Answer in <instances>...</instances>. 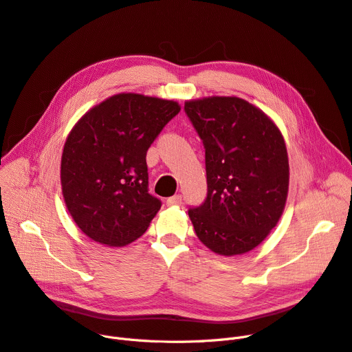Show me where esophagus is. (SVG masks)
I'll list each match as a JSON object with an SVG mask.
<instances>
[{"label":"esophagus","instance_id":"esophagus-1","mask_svg":"<svg viewBox=\"0 0 352 352\" xmlns=\"http://www.w3.org/2000/svg\"><path fill=\"white\" fill-rule=\"evenodd\" d=\"M182 204V197L178 194V195H174V197H170L167 199V205L170 206H174V205H181Z\"/></svg>","mask_w":352,"mask_h":352}]
</instances>
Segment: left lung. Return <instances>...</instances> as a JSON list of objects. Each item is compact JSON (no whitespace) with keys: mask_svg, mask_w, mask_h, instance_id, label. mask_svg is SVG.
Instances as JSON below:
<instances>
[{"mask_svg":"<svg viewBox=\"0 0 352 352\" xmlns=\"http://www.w3.org/2000/svg\"><path fill=\"white\" fill-rule=\"evenodd\" d=\"M205 147L208 195L188 210L198 239L222 256L259 246L282 217L289 192V155L270 117L236 96L185 102Z\"/></svg>","mask_w":352,"mask_h":352,"instance_id":"left-lung-1","label":"left lung"}]
</instances>
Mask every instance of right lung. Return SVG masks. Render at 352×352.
Wrapping results in <instances>:
<instances>
[{
  "label": "right lung",
  "instance_id": "1",
  "mask_svg": "<svg viewBox=\"0 0 352 352\" xmlns=\"http://www.w3.org/2000/svg\"><path fill=\"white\" fill-rule=\"evenodd\" d=\"M178 102L117 93L72 127L60 160L62 195L87 238L110 248L138 239L161 208L148 194L146 155Z\"/></svg>",
  "mask_w": 352,
  "mask_h": 352
}]
</instances>
